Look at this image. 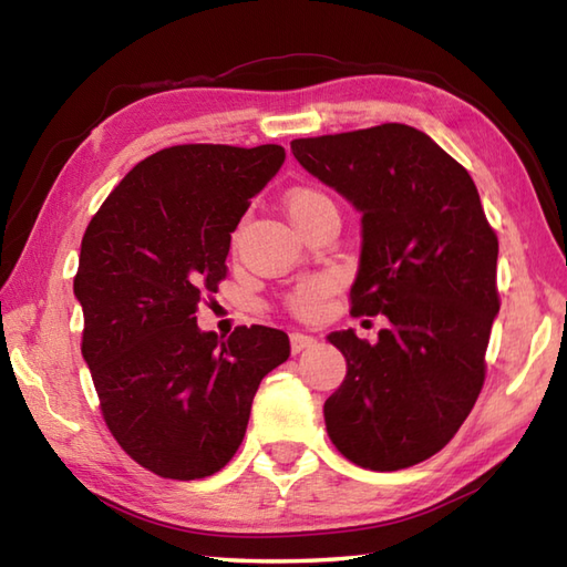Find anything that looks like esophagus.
<instances>
[{
    "label": "esophagus",
    "instance_id": "1",
    "mask_svg": "<svg viewBox=\"0 0 567 567\" xmlns=\"http://www.w3.org/2000/svg\"><path fill=\"white\" fill-rule=\"evenodd\" d=\"M290 341H292V353H302V351H307V348H311V346L317 343L315 336L302 333V331H295L290 336Z\"/></svg>",
    "mask_w": 567,
    "mask_h": 567
}]
</instances>
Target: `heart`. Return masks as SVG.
<instances>
[{
  "instance_id": "heart-1",
  "label": "heart",
  "mask_w": 567,
  "mask_h": 567,
  "mask_svg": "<svg viewBox=\"0 0 567 567\" xmlns=\"http://www.w3.org/2000/svg\"><path fill=\"white\" fill-rule=\"evenodd\" d=\"M327 202H329L327 195H321L317 189H307V187L295 189L290 192V197H287V214H290V219H295V216L315 209L319 204H327ZM336 285H339V275L336 272L305 277V280L299 282L290 295H287V307H290L299 317H315L321 309L323 299L333 292Z\"/></svg>"
}]
</instances>
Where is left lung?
<instances>
[{
	"mask_svg": "<svg viewBox=\"0 0 567 567\" xmlns=\"http://www.w3.org/2000/svg\"><path fill=\"white\" fill-rule=\"evenodd\" d=\"M292 153L360 214L353 315L388 319L375 343L353 329L327 336L348 365L323 404L329 439L360 467L416 465L455 436L483 390L497 236L473 177L414 126L295 138Z\"/></svg>",
	"mask_w": 567,
	"mask_h": 567,
	"instance_id": "left-lung-1",
	"label": "left lung"
}]
</instances>
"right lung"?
<instances>
[{"mask_svg": "<svg viewBox=\"0 0 567 567\" xmlns=\"http://www.w3.org/2000/svg\"><path fill=\"white\" fill-rule=\"evenodd\" d=\"M285 163L282 146L189 143L148 155L94 214L72 292L82 358L106 426L151 473H219L246 436L260 380L290 358L280 329L197 327L226 275L231 234Z\"/></svg>", "mask_w": 567, "mask_h": 567, "instance_id": "add662e5", "label": "right lung"}]
</instances>
